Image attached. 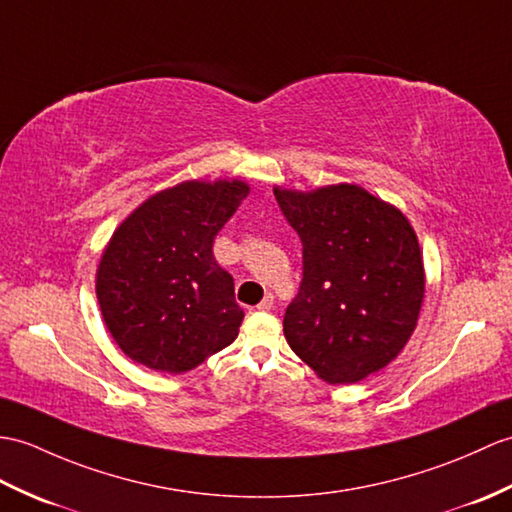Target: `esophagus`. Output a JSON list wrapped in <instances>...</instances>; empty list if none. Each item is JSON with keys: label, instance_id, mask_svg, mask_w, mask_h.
Listing matches in <instances>:
<instances>
[{"label": "esophagus", "instance_id": "1", "mask_svg": "<svg viewBox=\"0 0 512 512\" xmlns=\"http://www.w3.org/2000/svg\"><path fill=\"white\" fill-rule=\"evenodd\" d=\"M272 305H275V296L266 294V299L257 305V310H259V312H270Z\"/></svg>", "mask_w": 512, "mask_h": 512}]
</instances>
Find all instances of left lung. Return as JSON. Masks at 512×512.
<instances>
[{
	"label": "left lung",
	"instance_id": "8db88e82",
	"mask_svg": "<svg viewBox=\"0 0 512 512\" xmlns=\"http://www.w3.org/2000/svg\"><path fill=\"white\" fill-rule=\"evenodd\" d=\"M303 244V281L283 316L292 351L329 384L382 371L406 347L425 296L417 233L358 185L275 187Z\"/></svg>",
	"mask_w": 512,
	"mask_h": 512
}]
</instances>
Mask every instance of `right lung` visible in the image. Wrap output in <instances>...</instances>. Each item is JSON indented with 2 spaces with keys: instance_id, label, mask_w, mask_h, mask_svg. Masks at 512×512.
Here are the masks:
<instances>
[{
  "instance_id": "1",
  "label": "right lung",
  "mask_w": 512,
  "mask_h": 512,
  "mask_svg": "<svg viewBox=\"0 0 512 512\" xmlns=\"http://www.w3.org/2000/svg\"><path fill=\"white\" fill-rule=\"evenodd\" d=\"M251 192L233 181H185L150 196L106 244L95 294L130 360L185 373L237 338L244 312L213 240Z\"/></svg>"
}]
</instances>
